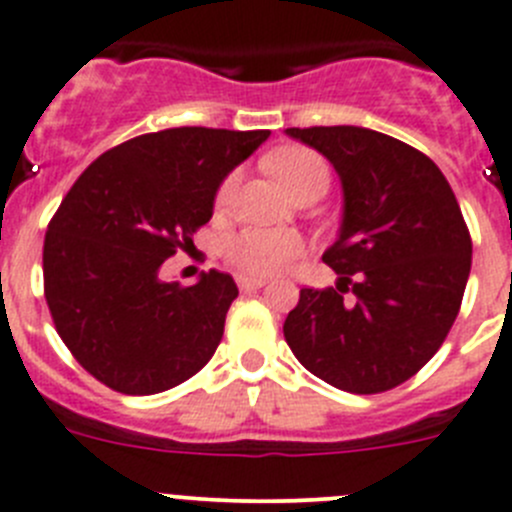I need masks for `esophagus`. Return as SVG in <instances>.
Returning a JSON list of instances; mask_svg holds the SVG:
<instances>
[{
  "label": "esophagus",
  "instance_id": "34e87169",
  "mask_svg": "<svg viewBox=\"0 0 512 512\" xmlns=\"http://www.w3.org/2000/svg\"><path fill=\"white\" fill-rule=\"evenodd\" d=\"M265 283H267L265 278H247V275H239L237 278V285L242 290H257V288H262Z\"/></svg>",
  "mask_w": 512,
  "mask_h": 512
}]
</instances>
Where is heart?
<instances>
[{
	"instance_id": "b5f03b06",
	"label": "heart",
	"mask_w": 512,
	"mask_h": 512,
	"mask_svg": "<svg viewBox=\"0 0 512 512\" xmlns=\"http://www.w3.org/2000/svg\"><path fill=\"white\" fill-rule=\"evenodd\" d=\"M267 168L283 183V188H288V193L301 188L303 183L316 181V178L329 181V168H326L324 158L301 145L275 150L267 158ZM234 188H237V173L224 178L219 193H216V206H227L232 201ZM222 255L229 265L237 267L239 273L262 278V275L280 273L290 262L298 260L303 255V239L288 229H245V232L224 239Z\"/></svg>"
}]
</instances>
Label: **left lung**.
<instances>
[{"label": "left lung", "instance_id": "8db88e82", "mask_svg": "<svg viewBox=\"0 0 512 512\" xmlns=\"http://www.w3.org/2000/svg\"><path fill=\"white\" fill-rule=\"evenodd\" d=\"M342 181L336 288H303L283 334L308 372L357 395L385 393L439 352L457 319L472 239L436 163L367 127H290ZM353 298L347 299L346 293Z\"/></svg>", "mask_w": 512, "mask_h": 512}]
</instances>
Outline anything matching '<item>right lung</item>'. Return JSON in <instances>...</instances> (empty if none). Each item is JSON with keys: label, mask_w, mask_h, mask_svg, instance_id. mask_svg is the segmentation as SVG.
Wrapping results in <instances>:
<instances>
[{"label": "right lung", "mask_w": 512, "mask_h": 512, "mask_svg": "<svg viewBox=\"0 0 512 512\" xmlns=\"http://www.w3.org/2000/svg\"><path fill=\"white\" fill-rule=\"evenodd\" d=\"M267 137L209 127L132 137L66 193L45 232V301L63 344L107 388L163 393L214 357L239 293L232 275L181 285L160 267L193 245L224 178Z\"/></svg>", "instance_id": "add662e5"}]
</instances>
